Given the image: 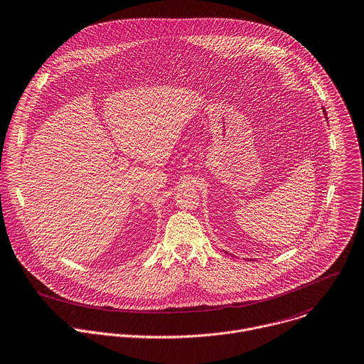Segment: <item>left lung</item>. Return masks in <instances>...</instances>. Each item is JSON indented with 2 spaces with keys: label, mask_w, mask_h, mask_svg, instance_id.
<instances>
[{
  "label": "left lung",
  "mask_w": 364,
  "mask_h": 364,
  "mask_svg": "<svg viewBox=\"0 0 364 364\" xmlns=\"http://www.w3.org/2000/svg\"><path fill=\"white\" fill-rule=\"evenodd\" d=\"M324 114H326V111H324Z\"/></svg>",
  "instance_id": "obj_1"
}]
</instances>
